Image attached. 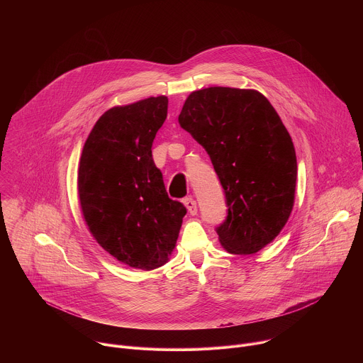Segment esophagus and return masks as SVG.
Instances as JSON below:
<instances>
[{
  "label": "esophagus",
  "instance_id": "esophagus-1",
  "mask_svg": "<svg viewBox=\"0 0 363 363\" xmlns=\"http://www.w3.org/2000/svg\"><path fill=\"white\" fill-rule=\"evenodd\" d=\"M184 203H185V206H186V209H188V212H189L191 215H196L198 206H196V201H195L194 198H185V199H184Z\"/></svg>",
  "mask_w": 363,
  "mask_h": 363
}]
</instances>
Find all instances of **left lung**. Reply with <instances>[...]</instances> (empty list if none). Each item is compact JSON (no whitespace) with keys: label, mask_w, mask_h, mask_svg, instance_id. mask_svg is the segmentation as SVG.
Masks as SVG:
<instances>
[{"label":"left lung","mask_w":363,"mask_h":363,"mask_svg":"<svg viewBox=\"0 0 363 363\" xmlns=\"http://www.w3.org/2000/svg\"><path fill=\"white\" fill-rule=\"evenodd\" d=\"M178 121L206 150L225 191L220 245L233 255L257 253L294 206L297 158L280 116L257 90L216 86L192 91Z\"/></svg>","instance_id":"8db88e82"}]
</instances>
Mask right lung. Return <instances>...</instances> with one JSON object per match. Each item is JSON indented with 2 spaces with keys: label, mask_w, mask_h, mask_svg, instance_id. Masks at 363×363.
Returning a JSON list of instances; mask_svg holds the SVG:
<instances>
[{
  "label": "right lung",
  "mask_w": 363,
  "mask_h": 363,
  "mask_svg": "<svg viewBox=\"0 0 363 363\" xmlns=\"http://www.w3.org/2000/svg\"><path fill=\"white\" fill-rule=\"evenodd\" d=\"M167 111L165 96L107 110L84 143L77 172L90 233L114 259L141 270L168 262L186 213L168 196L152 160Z\"/></svg>",
  "instance_id": "right-lung-1"
}]
</instances>
